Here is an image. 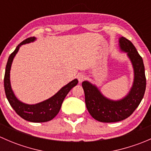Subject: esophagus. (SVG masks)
Returning a JSON list of instances; mask_svg holds the SVG:
<instances>
[{
    "label": "esophagus",
    "mask_w": 151,
    "mask_h": 151,
    "mask_svg": "<svg viewBox=\"0 0 151 151\" xmlns=\"http://www.w3.org/2000/svg\"><path fill=\"white\" fill-rule=\"evenodd\" d=\"M77 79H78L79 83H83V82L85 80V76L83 74H79L78 75H77Z\"/></svg>",
    "instance_id": "34e87169"
}]
</instances>
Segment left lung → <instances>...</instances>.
<instances>
[{"label": "left lung", "instance_id": "obj_1", "mask_svg": "<svg viewBox=\"0 0 151 151\" xmlns=\"http://www.w3.org/2000/svg\"><path fill=\"white\" fill-rule=\"evenodd\" d=\"M119 46L121 51L127 52L134 74L133 85L124 98L118 101L110 100L89 82L82 83L87 109L91 116L100 122H118L127 118L140 104L145 91L146 78L142 58L133 44L125 37L119 39Z\"/></svg>", "mask_w": 151, "mask_h": 151}]
</instances>
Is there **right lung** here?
Returning <instances> with one entry per match:
<instances>
[{"instance_id":"right-lung-1","label":"right lung","mask_w":151,"mask_h":151,"mask_svg":"<svg viewBox=\"0 0 151 151\" xmlns=\"http://www.w3.org/2000/svg\"><path fill=\"white\" fill-rule=\"evenodd\" d=\"M35 37H30L21 42L16 47L14 51L10 55L6 66L5 75H4V89L5 93L9 102L12 107L14 109L18 115L25 121L33 123H44L51 121L55 118L60 111L62 103L68 93L73 87L76 86L78 83L77 79L72 80L66 85L61 88L57 93L53 96L42 102L36 104H27L21 102L17 99L12 89L10 83V70L12 61L17 53L21 45L33 42L36 40Z\"/></svg>"}]
</instances>
